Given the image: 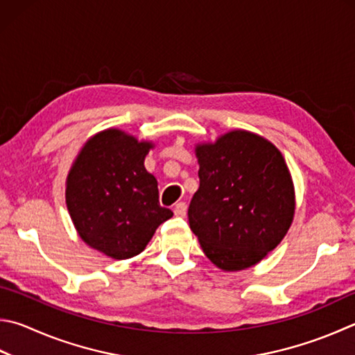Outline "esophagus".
<instances>
[{"label": "esophagus", "mask_w": 355, "mask_h": 355, "mask_svg": "<svg viewBox=\"0 0 355 355\" xmlns=\"http://www.w3.org/2000/svg\"><path fill=\"white\" fill-rule=\"evenodd\" d=\"M173 214H175L177 217H184L186 216V203L180 202L173 206Z\"/></svg>", "instance_id": "esophagus-1"}]
</instances>
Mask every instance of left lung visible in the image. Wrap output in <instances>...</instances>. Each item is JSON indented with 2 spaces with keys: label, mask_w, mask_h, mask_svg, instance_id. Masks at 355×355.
<instances>
[{
  "label": "left lung",
  "mask_w": 355,
  "mask_h": 355,
  "mask_svg": "<svg viewBox=\"0 0 355 355\" xmlns=\"http://www.w3.org/2000/svg\"><path fill=\"white\" fill-rule=\"evenodd\" d=\"M198 191L189 227L206 257L225 272L261 262L292 225L295 188L276 146L259 135L231 130L196 146Z\"/></svg>",
  "instance_id": "1"
}]
</instances>
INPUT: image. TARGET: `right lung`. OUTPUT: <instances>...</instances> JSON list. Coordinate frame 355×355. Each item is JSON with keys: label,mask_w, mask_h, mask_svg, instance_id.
Wrapping results in <instances>:
<instances>
[{"label": "right lung", "mask_w": 355, "mask_h": 355, "mask_svg": "<svg viewBox=\"0 0 355 355\" xmlns=\"http://www.w3.org/2000/svg\"><path fill=\"white\" fill-rule=\"evenodd\" d=\"M153 147L119 128L89 138L67 178V206L80 239L113 259L139 254L173 212L159 206L158 182L146 171Z\"/></svg>", "instance_id": "obj_1"}]
</instances>
